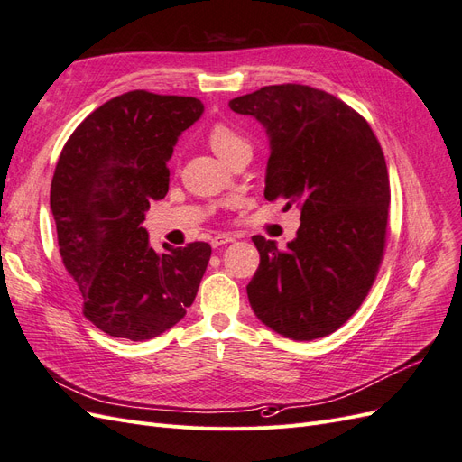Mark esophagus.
Returning a JSON list of instances; mask_svg holds the SVG:
<instances>
[{
  "instance_id": "34e87169",
  "label": "esophagus",
  "mask_w": 462,
  "mask_h": 462,
  "mask_svg": "<svg viewBox=\"0 0 462 462\" xmlns=\"http://www.w3.org/2000/svg\"><path fill=\"white\" fill-rule=\"evenodd\" d=\"M235 241V235H227V233H221V235H216V236H212V246L214 248H217V246H221V245H227V243H233Z\"/></svg>"
}]
</instances>
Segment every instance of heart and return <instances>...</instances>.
<instances>
[{"mask_svg": "<svg viewBox=\"0 0 462 462\" xmlns=\"http://www.w3.org/2000/svg\"><path fill=\"white\" fill-rule=\"evenodd\" d=\"M208 143L221 160L227 163L239 156V153H253V144L248 136L229 123H214L208 131Z\"/></svg>", "mask_w": 462, "mask_h": 462, "instance_id": "b5f03b06", "label": "heart"}]
</instances>
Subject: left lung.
Segmentation results:
<instances>
[{"mask_svg": "<svg viewBox=\"0 0 462 462\" xmlns=\"http://www.w3.org/2000/svg\"><path fill=\"white\" fill-rule=\"evenodd\" d=\"M229 107L270 134L265 200L300 209L285 248L253 236L250 306L283 337H326L360 309L383 260L391 190L380 141L358 111L306 85L263 87Z\"/></svg>", "mask_w": 462, "mask_h": 462, "instance_id": "obj_1", "label": "left lung"}]
</instances>
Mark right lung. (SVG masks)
Here are the masks:
<instances>
[{"label": "right lung", "mask_w": 462, "mask_h": 462, "mask_svg": "<svg viewBox=\"0 0 462 462\" xmlns=\"http://www.w3.org/2000/svg\"><path fill=\"white\" fill-rule=\"evenodd\" d=\"M204 111L192 96L131 90L111 97L69 136L50 206L82 314L111 337H158L187 314L212 256L208 243L156 253L143 227L170 190L177 136Z\"/></svg>", "instance_id": "add662e5"}]
</instances>
